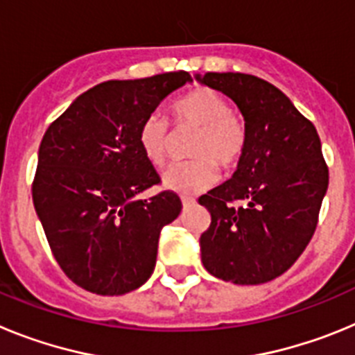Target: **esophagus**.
<instances>
[{
	"mask_svg": "<svg viewBox=\"0 0 355 355\" xmlns=\"http://www.w3.org/2000/svg\"><path fill=\"white\" fill-rule=\"evenodd\" d=\"M181 202H183V208H188V206L196 205V199L193 197H181Z\"/></svg>",
	"mask_w": 355,
	"mask_h": 355,
	"instance_id": "esophagus-1",
	"label": "esophagus"
}]
</instances>
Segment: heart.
Returning <instances> with one entry per match:
<instances>
[{"label": "heart", "mask_w": 355, "mask_h": 355, "mask_svg": "<svg viewBox=\"0 0 355 355\" xmlns=\"http://www.w3.org/2000/svg\"><path fill=\"white\" fill-rule=\"evenodd\" d=\"M171 114L178 126L197 128L187 163L174 165L163 175V187L178 193H199L216 181V167L233 168L247 146V130L240 117L231 114L229 103L218 92L197 87L172 103ZM167 121L153 114L139 130V146L153 167L159 168L168 158Z\"/></svg>", "instance_id": "b5f03b06"}]
</instances>
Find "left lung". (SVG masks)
<instances>
[{
	"mask_svg": "<svg viewBox=\"0 0 355 355\" xmlns=\"http://www.w3.org/2000/svg\"><path fill=\"white\" fill-rule=\"evenodd\" d=\"M196 80L231 97L247 130L233 178L199 197L211 215L200 234V259L222 281L268 283L299 259L315 233L329 184L320 137L261 78L206 72Z\"/></svg>",
	"mask_w": 355,
	"mask_h": 355,
	"instance_id": "obj_1",
	"label": "left lung"
}]
</instances>
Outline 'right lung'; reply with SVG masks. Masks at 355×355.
Listing matches in <instances>:
<instances>
[{
	"mask_svg": "<svg viewBox=\"0 0 355 355\" xmlns=\"http://www.w3.org/2000/svg\"><path fill=\"white\" fill-rule=\"evenodd\" d=\"M190 81L184 71L105 81L78 96L44 133L33 206L53 256L83 290L124 295L155 270L159 233L183 206L171 190L137 199L159 183L139 130Z\"/></svg>",
	"mask_w": 355,
	"mask_h": 355,
	"instance_id": "right-lung-1",
	"label": "right lung"
}]
</instances>
